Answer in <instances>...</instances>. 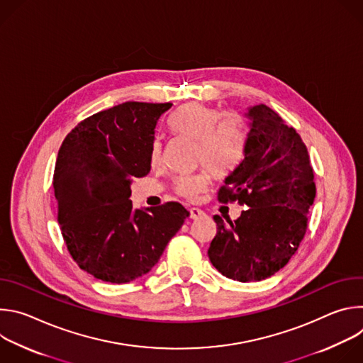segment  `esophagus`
Returning <instances> with one entry per match:
<instances>
[{
    "label": "esophagus",
    "mask_w": 363,
    "mask_h": 363,
    "mask_svg": "<svg viewBox=\"0 0 363 363\" xmlns=\"http://www.w3.org/2000/svg\"><path fill=\"white\" fill-rule=\"evenodd\" d=\"M205 216V213L202 211V210H199V208H191L189 210V217L192 218V220H199V218H202Z\"/></svg>",
    "instance_id": "34e87169"
}]
</instances>
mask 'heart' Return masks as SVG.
<instances>
[{
	"instance_id": "1",
	"label": "heart",
	"mask_w": 363,
	"mask_h": 363,
	"mask_svg": "<svg viewBox=\"0 0 363 363\" xmlns=\"http://www.w3.org/2000/svg\"><path fill=\"white\" fill-rule=\"evenodd\" d=\"M172 132L186 136L198 143V160L214 174L230 171L241 158L245 129L237 115H223L202 103H188L169 119ZM161 142L155 139L150 145V162L161 161ZM206 185V174H186L175 181V191L188 199H194Z\"/></svg>"
}]
</instances>
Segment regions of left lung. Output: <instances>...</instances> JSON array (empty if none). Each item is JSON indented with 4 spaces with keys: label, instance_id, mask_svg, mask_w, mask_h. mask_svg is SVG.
I'll use <instances>...</instances> for the list:
<instances>
[{
    "label": "left lung",
    "instance_id": "left-lung-1",
    "mask_svg": "<svg viewBox=\"0 0 363 363\" xmlns=\"http://www.w3.org/2000/svg\"><path fill=\"white\" fill-rule=\"evenodd\" d=\"M242 160L225 177L221 202L247 208L228 224L214 216L208 257L225 277L248 283L283 269L297 251L316 196L313 168L298 133L266 105L247 108Z\"/></svg>",
    "mask_w": 363,
    "mask_h": 363
}]
</instances>
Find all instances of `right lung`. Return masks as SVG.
Returning a JSON list of instances; mask_svg holds the SVG:
<instances>
[{"mask_svg":"<svg viewBox=\"0 0 363 363\" xmlns=\"http://www.w3.org/2000/svg\"><path fill=\"white\" fill-rule=\"evenodd\" d=\"M172 103L125 101L80 122L63 140L55 195L66 245L79 267L129 283L160 262L189 213L179 202L133 208V178L150 171V145Z\"/></svg>","mask_w":363,"mask_h":363,"instance_id":"add662e5","label":"right lung"}]
</instances>
